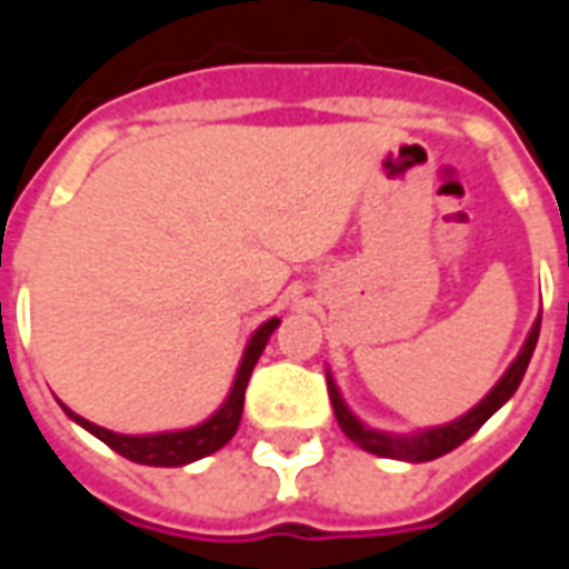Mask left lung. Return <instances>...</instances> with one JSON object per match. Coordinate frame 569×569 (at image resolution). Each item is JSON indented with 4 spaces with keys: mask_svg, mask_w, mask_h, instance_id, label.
Wrapping results in <instances>:
<instances>
[{
    "mask_svg": "<svg viewBox=\"0 0 569 569\" xmlns=\"http://www.w3.org/2000/svg\"><path fill=\"white\" fill-rule=\"evenodd\" d=\"M539 322L542 317L537 320V326L530 329L527 335V345L521 347V353L515 359L509 371L502 375L500 383L490 390L481 402H478L469 415H463L460 420H453L448 427H436V429H427V432H420V436H387V432H375V429L362 427L350 411H347L345 399L338 393V387L332 383L329 378V399H332V408H335V418L345 429V436L350 441H357L359 448H366L369 453H378V457H393V460H411V463H427V460H436L441 453L453 451L457 445H463L469 436H476L478 429L485 427V420L497 411L500 406L509 402V396L518 390V383L525 378L527 366H530V357H533V347H537V338H539Z\"/></svg>",
    "mask_w": 569,
    "mask_h": 569,
    "instance_id": "left-lung-1",
    "label": "left lung"
}]
</instances>
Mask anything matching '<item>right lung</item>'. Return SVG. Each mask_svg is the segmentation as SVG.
Masks as SVG:
<instances>
[{
  "mask_svg": "<svg viewBox=\"0 0 569 569\" xmlns=\"http://www.w3.org/2000/svg\"><path fill=\"white\" fill-rule=\"evenodd\" d=\"M280 326V320L273 317L264 326H259V332L249 338L247 353H243V362H240V369H237L234 387H231V393L224 399V406L212 415L210 420H203L200 427L191 429H179V432H158V436H121V432H112V429H103L91 423V420L79 418V415H72L69 408H63L69 418L81 423V427L93 432L97 439L106 441L112 451H118L121 457H128L133 463L142 466H186L194 463L200 457H207V453L219 451L222 445L231 441V436L240 427V415H243V396H247V383L249 375L256 369V362H259L261 350L268 345V338L271 332Z\"/></svg>",
  "mask_w": 569,
  "mask_h": 569,
  "instance_id": "right-lung-1",
  "label": "right lung"
}]
</instances>
